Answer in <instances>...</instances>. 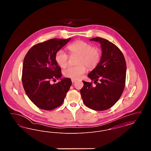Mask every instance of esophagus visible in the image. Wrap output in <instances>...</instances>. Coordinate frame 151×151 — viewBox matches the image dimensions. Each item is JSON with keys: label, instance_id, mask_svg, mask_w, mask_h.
Returning a JSON list of instances; mask_svg holds the SVG:
<instances>
[{"label": "esophagus", "instance_id": "esophagus-1", "mask_svg": "<svg viewBox=\"0 0 151 151\" xmlns=\"http://www.w3.org/2000/svg\"><path fill=\"white\" fill-rule=\"evenodd\" d=\"M71 81H72V83H75L76 80L75 79H71Z\"/></svg>", "mask_w": 151, "mask_h": 151}]
</instances>
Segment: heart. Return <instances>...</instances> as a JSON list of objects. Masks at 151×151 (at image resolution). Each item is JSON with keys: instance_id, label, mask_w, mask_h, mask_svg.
Wrapping results in <instances>:
<instances>
[{"instance_id": "1", "label": "heart", "mask_w": 151, "mask_h": 151, "mask_svg": "<svg viewBox=\"0 0 151 151\" xmlns=\"http://www.w3.org/2000/svg\"><path fill=\"white\" fill-rule=\"evenodd\" d=\"M67 48L71 54L78 55L76 60V64L78 65L70 66L65 70L63 74L66 78L80 79L86 71V66L89 69H93L100 61V50L85 41H75L68 45ZM55 59L60 67L65 68L67 65L68 55L63 50L58 51Z\"/></svg>"}]
</instances>
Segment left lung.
Segmentation results:
<instances>
[{
  "label": "left lung",
  "instance_id": "1",
  "mask_svg": "<svg viewBox=\"0 0 151 151\" xmlns=\"http://www.w3.org/2000/svg\"><path fill=\"white\" fill-rule=\"evenodd\" d=\"M89 40L100 43L102 54L99 63L88 75L96 86L83 81L84 86L80 93L87 107L97 111L105 110L115 104L123 92L126 63L121 51L114 43L101 37Z\"/></svg>",
  "mask_w": 151,
  "mask_h": 151
}]
</instances>
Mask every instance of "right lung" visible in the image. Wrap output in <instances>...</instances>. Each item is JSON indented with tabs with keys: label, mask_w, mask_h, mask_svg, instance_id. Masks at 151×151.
Listing matches in <instances>:
<instances>
[{
	"label": "right lung",
	"mask_w": 151,
	"mask_h": 151,
	"mask_svg": "<svg viewBox=\"0 0 151 151\" xmlns=\"http://www.w3.org/2000/svg\"><path fill=\"white\" fill-rule=\"evenodd\" d=\"M66 40L54 38L33 46L27 52L22 65V82L29 99L38 108L51 110L60 106L72 84L70 78H62L55 54L68 43ZM59 79L51 85V79Z\"/></svg>",
	"instance_id": "right-lung-1"
}]
</instances>
